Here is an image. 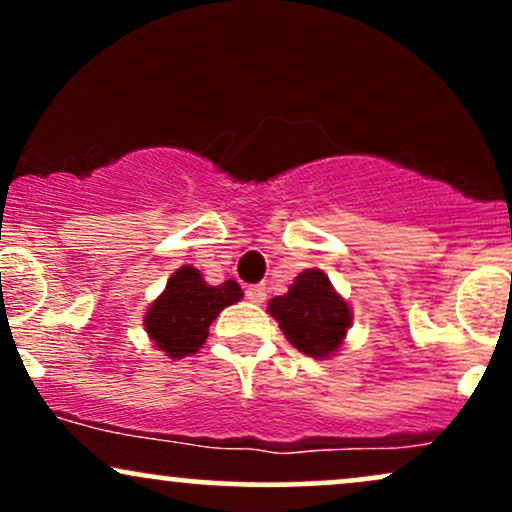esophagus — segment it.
I'll use <instances>...</instances> for the list:
<instances>
[{"label":"esophagus","mask_w":512,"mask_h":512,"mask_svg":"<svg viewBox=\"0 0 512 512\" xmlns=\"http://www.w3.org/2000/svg\"><path fill=\"white\" fill-rule=\"evenodd\" d=\"M245 296H248V301L250 303H264V298H267V286L264 284H255V286H248V289H245Z\"/></svg>","instance_id":"obj_1"}]
</instances>
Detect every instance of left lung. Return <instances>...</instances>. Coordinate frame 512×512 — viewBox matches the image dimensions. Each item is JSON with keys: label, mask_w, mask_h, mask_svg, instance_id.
Returning a JSON list of instances; mask_svg holds the SVG:
<instances>
[{"label": "left lung", "mask_w": 512, "mask_h": 512, "mask_svg": "<svg viewBox=\"0 0 512 512\" xmlns=\"http://www.w3.org/2000/svg\"><path fill=\"white\" fill-rule=\"evenodd\" d=\"M269 315L303 354L325 358L339 349L351 325L349 305L337 296L320 269H305L289 293L269 301Z\"/></svg>", "instance_id": "left-lung-1"}]
</instances>
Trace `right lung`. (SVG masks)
Returning <instances> with one entry per match:
<instances>
[{
  "label": "right lung",
  "instance_id": "add662e5",
  "mask_svg": "<svg viewBox=\"0 0 512 512\" xmlns=\"http://www.w3.org/2000/svg\"><path fill=\"white\" fill-rule=\"evenodd\" d=\"M243 291L233 279L209 286L195 267H180L168 279L166 291L151 303L144 325L149 337L170 358L197 354L207 342L209 325L226 305L238 303Z\"/></svg>",
  "mask_w": 512,
  "mask_h": 512
}]
</instances>
